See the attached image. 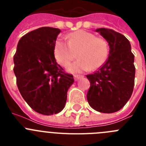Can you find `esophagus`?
I'll return each mask as SVG.
<instances>
[{
	"mask_svg": "<svg viewBox=\"0 0 146 146\" xmlns=\"http://www.w3.org/2000/svg\"><path fill=\"white\" fill-rule=\"evenodd\" d=\"M80 77H82V75H77V74H74V78L75 80H78L79 78H80Z\"/></svg>",
	"mask_w": 146,
	"mask_h": 146,
	"instance_id": "34e87169",
	"label": "esophagus"
}]
</instances>
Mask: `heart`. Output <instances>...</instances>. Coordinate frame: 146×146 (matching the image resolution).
<instances>
[{
    "label": "heart",
    "instance_id": "obj_1",
    "mask_svg": "<svg viewBox=\"0 0 146 146\" xmlns=\"http://www.w3.org/2000/svg\"><path fill=\"white\" fill-rule=\"evenodd\" d=\"M68 42L58 38L54 44V55L62 66L66 67L76 58L78 60L69 66L72 72L96 70L102 66L108 55V44L102 37L86 31H77L68 35Z\"/></svg>",
    "mask_w": 146,
    "mask_h": 146
}]
</instances>
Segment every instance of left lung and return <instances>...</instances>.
<instances>
[{
  "label": "left lung",
  "mask_w": 146,
  "mask_h": 146,
  "mask_svg": "<svg viewBox=\"0 0 146 146\" xmlns=\"http://www.w3.org/2000/svg\"><path fill=\"white\" fill-rule=\"evenodd\" d=\"M96 31L109 44L110 55L96 72L86 75L91 83L87 99L96 111L115 113L124 106L133 92L135 56L129 40L123 35L104 28Z\"/></svg>",
  "instance_id": "8db88e82"
}]
</instances>
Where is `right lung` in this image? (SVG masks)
I'll return each instance as SVG.
<instances>
[{"instance_id": "add662e5", "label": "right lung", "mask_w": 146, "mask_h": 146, "mask_svg": "<svg viewBox=\"0 0 146 146\" xmlns=\"http://www.w3.org/2000/svg\"><path fill=\"white\" fill-rule=\"evenodd\" d=\"M60 30L42 27L24 35L14 55V72L23 98L34 111L56 114L64 109L73 75L57 64L54 44Z\"/></svg>"}]
</instances>
